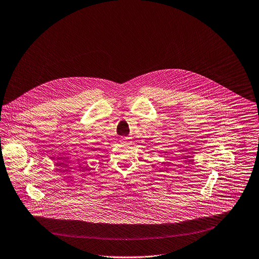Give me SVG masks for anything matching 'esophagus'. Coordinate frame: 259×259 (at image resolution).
I'll return each instance as SVG.
<instances>
[{
  "label": "esophagus",
  "mask_w": 259,
  "mask_h": 259,
  "mask_svg": "<svg viewBox=\"0 0 259 259\" xmlns=\"http://www.w3.org/2000/svg\"><path fill=\"white\" fill-rule=\"evenodd\" d=\"M129 139H130L129 137H123V138H121V140H120V141H121L122 143H125V142L129 141Z\"/></svg>",
  "instance_id": "obj_1"
}]
</instances>
